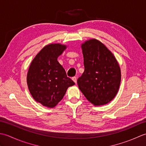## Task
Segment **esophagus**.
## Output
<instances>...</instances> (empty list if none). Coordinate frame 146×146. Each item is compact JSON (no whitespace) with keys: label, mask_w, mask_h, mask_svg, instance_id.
Segmentation results:
<instances>
[{"label":"esophagus","mask_w":146,"mask_h":146,"mask_svg":"<svg viewBox=\"0 0 146 146\" xmlns=\"http://www.w3.org/2000/svg\"><path fill=\"white\" fill-rule=\"evenodd\" d=\"M72 79L73 80V81L76 84V83H77V77H73L72 78Z\"/></svg>","instance_id":"obj_1"}]
</instances>
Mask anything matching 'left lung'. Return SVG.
<instances>
[{
	"label": "left lung",
	"instance_id": "obj_1",
	"mask_svg": "<svg viewBox=\"0 0 146 146\" xmlns=\"http://www.w3.org/2000/svg\"><path fill=\"white\" fill-rule=\"evenodd\" d=\"M84 71L77 79L79 90L95 106L106 105L117 94L121 71L114 55L105 44L91 39L81 44Z\"/></svg>",
	"mask_w": 146,
	"mask_h": 146
}]
</instances>
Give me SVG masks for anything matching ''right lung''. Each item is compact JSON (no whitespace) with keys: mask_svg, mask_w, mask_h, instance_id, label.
Segmentation results:
<instances>
[{"mask_svg":"<svg viewBox=\"0 0 146 146\" xmlns=\"http://www.w3.org/2000/svg\"><path fill=\"white\" fill-rule=\"evenodd\" d=\"M66 48L60 43L48 44L36 55L29 67V91L36 102L48 108L55 107L67 88L75 84L57 60Z\"/></svg>","mask_w":146,"mask_h":146,"instance_id":"add662e5","label":"right lung"}]
</instances>
